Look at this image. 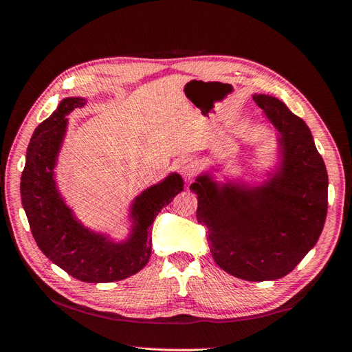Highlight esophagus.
Wrapping results in <instances>:
<instances>
[{
    "instance_id": "obj_1",
    "label": "esophagus",
    "mask_w": 352,
    "mask_h": 352,
    "mask_svg": "<svg viewBox=\"0 0 352 352\" xmlns=\"http://www.w3.org/2000/svg\"><path fill=\"white\" fill-rule=\"evenodd\" d=\"M177 170L180 173H182L185 177H192L197 170H198V163L195 162L194 158H189V157H185L182 160H179L177 163Z\"/></svg>"
}]
</instances>
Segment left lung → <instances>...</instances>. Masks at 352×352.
I'll return each instance as SVG.
<instances>
[{
  "label": "left lung",
  "instance_id": "1",
  "mask_svg": "<svg viewBox=\"0 0 352 352\" xmlns=\"http://www.w3.org/2000/svg\"><path fill=\"white\" fill-rule=\"evenodd\" d=\"M279 133L280 166L260 186L223 185L207 173L189 189L197 220L207 228L212 258L235 278L263 282L291 273L323 230L327 172L305 122L269 95H254Z\"/></svg>",
  "mask_w": 352,
  "mask_h": 352
}]
</instances>
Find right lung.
Returning <instances> with one entry per match:
<instances>
[{"label": "right lung", "mask_w": 352, "mask_h": 352, "mask_svg": "<svg viewBox=\"0 0 352 352\" xmlns=\"http://www.w3.org/2000/svg\"><path fill=\"white\" fill-rule=\"evenodd\" d=\"M85 104L87 100L78 97L61 100L57 110L36 127L28 145L20 194L39 250L73 278L107 283L129 278L145 267L151 255L153 221L184 190V180L172 173L135 198L131 207L132 232L123 242L116 243L85 228L61 198L54 179L66 135V116Z\"/></svg>", "instance_id": "add662e5"}]
</instances>
